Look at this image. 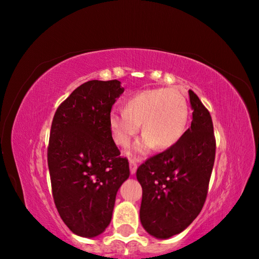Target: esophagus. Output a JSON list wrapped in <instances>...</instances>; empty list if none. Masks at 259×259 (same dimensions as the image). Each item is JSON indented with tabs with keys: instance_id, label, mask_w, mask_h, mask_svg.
<instances>
[{
	"instance_id": "esophagus-1",
	"label": "esophagus",
	"mask_w": 259,
	"mask_h": 259,
	"mask_svg": "<svg viewBox=\"0 0 259 259\" xmlns=\"http://www.w3.org/2000/svg\"><path fill=\"white\" fill-rule=\"evenodd\" d=\"M129 166H130V174L131 175H135L136 171H137V163H136L135 161L131 160L129 162Z\"/></svg>"
}]
</instances>
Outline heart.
<instances>
[{
  "label": "heart",
  "instance_id": "heart-1",
  "mask_svg": "<svg viewBox=\"0 0 259 259\" xmlns=\"http://www.w3.org/2000/svg\"><path fill=\"white\" fill-rule=\"evenodd\" d=\"M188 105L177 89H148L126 100L125 108H113L109 113V129L114 142L128 147L139 133L143 137L135 143L131 155L136 159L150 153L154 146L166 150L183 137L187 126Z\"/></svg>",
  "mask_w": 259,
  "mask_h": 259
}]
</instances>
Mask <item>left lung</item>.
<instances>
[{"instance_id": "obj_1", "label": "left lung", "mask_w": 259, "mask_h": 259, "mask_svg": "<svg viewBox=\"0 0 259 259\" xmlns=\"http://www.w3.org/2000/svg\"><path fill=\"white\" fill-rule=\"evenodd\" d=\"M191 128L168 150L137 169L143 188L139 216L148 234L169 239L198 217L208 193L216 152L212 120L198 96L188 91Z\"/></svg>"}]
</instances>
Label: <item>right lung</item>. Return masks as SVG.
<instances>
[{
    "instance_id": "add662e5",
    "label": "right lung",
    "mask_w": 259,
    "mask_h": 259,
    "mask_svg": "<svg viewBox=\"0 0 259 259\" xmlns=\"http://www.w3.org/2000/svg\"><path fill=\"white\" fill-rule=\"evenodd\" d=\"M124 88L93 80L76 88L54 116L48 147L52 195L74 234L95 238L109 225L129 162L112 138L109 113Z\"/></svg>"
}]
</instances>
